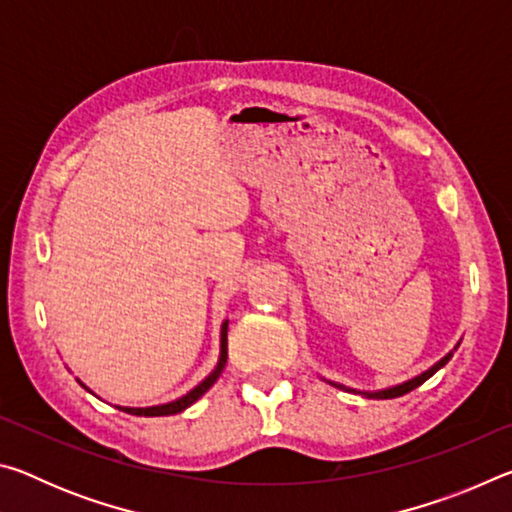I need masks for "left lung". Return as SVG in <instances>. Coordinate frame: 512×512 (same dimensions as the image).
Here are the masks:
<instances>
[{
  "mask_svg": "<svg viewBox=\"0 0 512 512\" xmlns=\"http://www.w3.org/2000/svg\"><path fill=\"white\" fill-rule=\"evenodd\" d=\"M452 359V352L447 354V357H443L440 359L436 366H431L427 372H422V375H418V377H413V379H409V381H404V384H400V386H393V388H386V391H375V393H363L366 397H372V400H391V397H400V395H406V393H411L413 388H418L420 384H424V381H427L431 375H436V372L445 366V363ZM334 386H339V388H345V386H341V384H334Z\"/></svg>",
  "mask_w": 512,
  "mask_h": 512,
  "instance_id": "1",
  "label": "left lung"
}]
</instances>
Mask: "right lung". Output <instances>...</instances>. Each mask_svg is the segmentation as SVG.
Segmentation results:
<instances>
[{
	"instance_id": "right-lung-1",
	"label": "right lung",
	"mask_w": 512,
	"mask_h": 512,
	"mask_svg": "<svg viewBox=\"0 0 512 512\" xmlns=\"http://www.w3.org/2000/svg\"><path fill=\"white\" fill-rule=\"evenodd\" d=\"M225 361H228V320L221 325V357H219V363H216V368L210 377H207L205 381H201L194 391H189L187 395L180 397V400L176 402H169V404H160V406H149V409H121L126 413H133V415H144V418H155V415H173V413H180L185 411L187 406H192L198 397L205 395L207 391H210L212 384L216 379H219L221 370L225 366Z\"/></svg>"
}]
</instances>
